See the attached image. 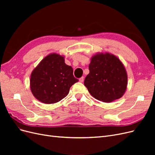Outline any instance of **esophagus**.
<instances>
[{"instance_id":"34e87169","label":"esophagus","mask_w":155,"mask_h":155,"mask_svg":"<svg viewBox=\"0 0 155 155\" xmlns=\"http://www.w3.org/2000/svg\"><path fill=\"white\" fill-rule=\"evenodd\" d=\"M79 82H83V81H84V78L83 77H81V78H79Z\"/></svg>"}]
</instances>
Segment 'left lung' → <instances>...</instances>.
<instances>
[{"label": "left lung", "mask_w": 155, "mask_h": 155, "mask_svg": "<svg viewBox=\"0 0 155 155\" xmlns=\"http://www.w3.org/2000/svg\"><path fill=\"white\" fill-rule=\"evenodd\" d=\"M84 85L96 100L110 103L121 97L127 85V74L118 58L106 52L92 55Z\"/></svg>", "instance_id": "1"}]
</instances>
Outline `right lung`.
I'll return each instance as SVG.
<instances>
[{
    "instance_id": "add662e5",
    "label": "right lung",
    "mask_w": 155,
    "mask_h": 155,
    "mask_svg": "<svg viewBox=\"0 0 155 155\" xmlns=\"http://www.w3.org/2000/svg\"><path fill=\"white\" fill-rule=\"evenodd\" d=\"M79 80L73 68L64 63L63 55L50 54L41 61L30 76L33 95L45 104H52L66 97L70 88Z\"/></svg>"
}]
</instances>
